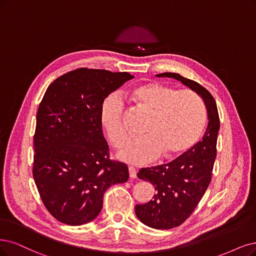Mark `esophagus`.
<instances>
[{
  "label": "esophagus",
  "instance_id": "obj_1",
  "mask_svg": "<svg viewBox=\"0 0 256 256\" xmlns=\"http://www.w3.org/2000/svg\"><path fill=\"white\" fill-rule=\"evenodd\" d=\"M128 173H130V178L134 179L137 177V171L134 166H128Z\"/></svg>",
  "mask_w": 256,
  "mask_h": 256
}]
</instances>
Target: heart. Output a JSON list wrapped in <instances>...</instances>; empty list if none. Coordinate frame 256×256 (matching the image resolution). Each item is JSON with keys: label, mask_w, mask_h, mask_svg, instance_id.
Instances as JSON below:
<instances>
[{"label": "heart", "mask_w": 256, "mask_h": 256, "mask_svg": "<svg viewBox=\"0 0 256 256\" xmlns=\"http://www.w3.org/2000/svg\"><path fill=\"white\" fill-rule=\"evenodd\" d=\"M130 96L136 106L150 116L141 132L144 136L128 141L119 150L117 156L123 162L146 164L160 154L164 158L182 155L202 137L206 123V110L196 92L148 82L134 88ZM123 112L124 104L116 94L108 96L100 108L102 126L116 148L128 138Z\"/></svg>", "instance_id": "obj_1"}]
</instances>
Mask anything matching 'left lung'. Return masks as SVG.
<instances>
[{"label": "left lung", "mask_w": 256, "mask_h": 256, "mask_svg": "<svg viewBox=\"0 0 256 256\" xmlns=\"http://www.w3.org/2000/svg\"><path fill=\"white\" fill-rule=\"evenodd\" d=\"M158 78L180 81L202 97L208 115V126L202 139L180 157L166 164L141 168L138 178L155 186L153 200L136 204L138 220L158 230L180 226L195 210L211 182L216 142L220 130V116L212 94L200 84L174 72L156 74Z\"/></svg>", "instance_id": "8db88e82"}]
</instances>
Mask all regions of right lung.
Here are the masks:
<instances>
[{
    "label": "right lung",
    "mask_w": 256,
    "mask_h": 256,
    "mask_svg": "<svg viewBox=\"0 0 256 256\" xmlns=\"http://www.w3.org/2000/svg\"><path fill=\"white\" fill-rule=\"evenodd\" d=\"M134 76L80 68L56 79L36 112L34 178L56 220L80 226L101 212L110 186L128 179L126 164L112 162L103 137V100Z\"/></svg>",
    "instance_id": "obj_1"
}]
</instances>
